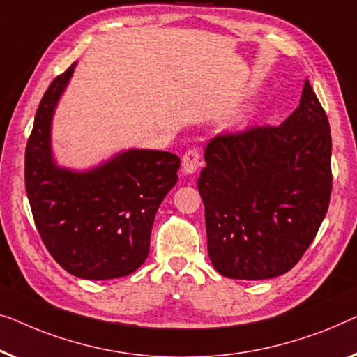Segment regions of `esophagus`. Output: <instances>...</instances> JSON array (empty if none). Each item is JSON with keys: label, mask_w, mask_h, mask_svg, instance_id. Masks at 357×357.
<instances>
[{"label": "esophagus", "mask_w": 357, "mask_h": 357, "mask_svg": "<svg viewBox=\"0 0 357 357\" xmlns=\"http://www.w3.org/2000/svg\"><path fill=\"white\" fill-rule=\"evenodd\" d=\"M200 167V152L199 149H189L188 152L183 155V172L185 174L195 173V169Z\"/></svg>", "instance_id": "esophagus-1"}]
</instances>
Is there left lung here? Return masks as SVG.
<instances>
[{"instance_id":"left-lung-1","label":"left lung","mask_w":357,"mask_h":357,"mask_svg":"<svg viewBox=\"0 0 357 357\" xmlns=\"http://www.w3.org/2000/svg\"><path fill=\"white\" fill-rule=\"evenodd\" d=\"M204 157L197 188L217 272L236 280L289 272L317 234L331 194L330 124L309 80L280 126L218 134Z\"/></svg>"}]
</instances>
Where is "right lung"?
Instances as JSON below:
<instances>
[{
    "instance_id": "right-lung-1",
    "label": "right lung",
    "mask_w": 357,
    "mask_h": 357,
    "mask_svg": "<svg viewBox=\"0 0 357 357\" xmlns=\"http://www.w3.org/2000/svg\"><path fill=\"white\" fill-rule=\"evenodd\" d=\"M53 80L26 149V190L45 248L74 277H126L145 262L157 210L178 181L181 160L162 150H124L89 172L58 167L54 108L74 73Z\"/></svg>"
}]
</instances>
